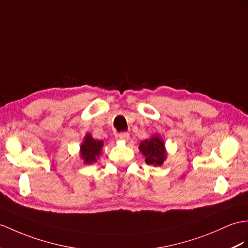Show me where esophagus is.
<instances>
[{
    "label": "esophagus",
    "instance_id": "esophagus-1",
    "mask_svg": "<svg viewBox=\"0 0 248 248\" xmlns=\"http://www.w3.org/2000/svg\"><path fill=\"white\" fill-rule=\"evenodd\" d=\"M129 134H127V132H121V134L117 135V140L118 141H128L129 140Z\"/></svg>",
    "mask_w": 248,
    "mask_h": 248
}]
</instances>
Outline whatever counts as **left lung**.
I'll list each match as a JSON object with an SVG mask.
<instances>
[{
  "label": "left lung",
  "instance_id": "1",
  "mask_svg": "<svg viewBox=\"0 0 248 248\" xmlns=\"http://www.w3.org/2000/svg\"><path fill=\"white\" fill-rule=\"evenodd\" d=\"M139 150L144 155L145 163L148 165L161 166L167 159L165 142L159 134H155L149 139L141 141Z\"/></svg>",
  "mask_w": 248,
  "mask_h": 248
}]
</instances>
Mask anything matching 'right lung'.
Listing matches in <instances>:
<instances>
[{"label": "right lung", "instance_id": "add662e5", "mask_svg": "<svg viewBox=\"0 0 248 248\" xmlns=\"http://www.w3.org/2000/svg\"><path fill=\"white\" fill-rule=\"evenodd\" d=\"M104 142L102 140H95L90 134L85 135L83 142L80 145V158L84 164H93L100 158Z\"/></svg>", "mask_w": 248, "mask_h": 248}]
</instances>
